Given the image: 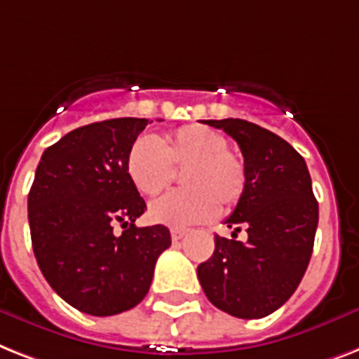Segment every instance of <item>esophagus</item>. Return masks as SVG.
<instances>
[{
  "mask_svg": "<svg viewBox=\"0 0 359 359\" xmlns=\"http://www.w3.org/2000/svg\"><path fill=\"white\" fill-rule=\"evenodd\" d=\"M184 236H186V229H179V226H173V229H171V240L173 241L182 240Z\"/></svg>",
  "mask_w": 359,
  "mask_h": 359,
  "instance_id": "obj_1",
  "label": "esophagus"
}]
</instances>
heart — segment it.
<instances>
[{
    "mask_svg": "<svg viewBox=\"0 0 359 359\" xmlns=\"http://www.w3.org/2000/svg\"><path fill=\"white\" fill-rule=\"evenodd\" d=\"M180 184L186 189L154 201L151 219L173 226L203 223L238 205L245 191L243 160L229 149V140L208 125L189 123L168 136L154 140L140 136L133 142L125 170L133 186L145 197H156L171 184L173 170H182Z\"/></svg>",
    "mask_w": 359,
    "mask_h": 359,
    "instance_id": "1",
    "label": "heart"
}]
</instances>
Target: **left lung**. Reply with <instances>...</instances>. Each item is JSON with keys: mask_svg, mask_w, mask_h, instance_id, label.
Here are the masks:
<instances>
[{"mask_svg": "<svg viewBox=\"0 0 359 359\" xmlns=\"http://www.w3.org/2000/svg\"><path fill=\"white\" fill-rule=\"evenodd\" d=\"M238 142L245 191L225 219L232 240L215 236L214 255L197 267L208 301L240 319L278 310L301 284L316 240L319 205L310 171L285 140L245 119H206ZM245 228L248 240L235 236Z\"/></svg>", "mask_w": 359, "mask_h": 359, "instance_id": "8db88e82", "label": "left lung"}]
</instances>
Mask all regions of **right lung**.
Returning a JSON list of instances; mask_svg holds the SVG:
<instances>
[{
	"mask_svg": "<svg viewBox=\"0 0 359 359\" xmlns=\"http://www.w3.org/2000/svg\"><path fill=\"white\" fill-rule=\"evenodd\" d=\"M147 123L116 118L72 130L43 151L29 191L38 267L60 299L88 316H116L144 301L171 245L168 226L134 225L147 206L125 160Z\"/></svg>",
	"mask_w": 359,
	"mask_h": 359,
	"instance_id": "1",
	"label": "right lung"
}]
</instances>
